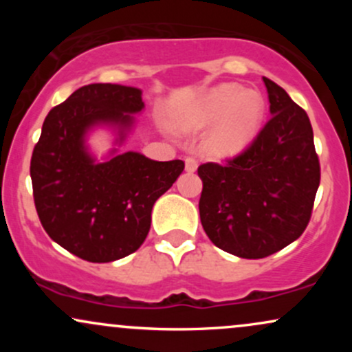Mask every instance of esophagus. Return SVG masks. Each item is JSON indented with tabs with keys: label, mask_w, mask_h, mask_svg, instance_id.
Wrapping results in <instances>:
<instances>
[{
	"label": "esophagus",
	"mask_w": 352,
	"mask_h": 352,
	"mask_svg": "<svg viewBox=\"0 0 352 352\" xmlns=\"http://www.w3.org/2000/svg\"><path fill=\"white\" fill-rule=\"evenodd\" d=\"M197 167H199V162H197L193 157H185V170L187 172H195Z\"/></svg>",
	"instance_id": "34e87169"
}]
</instances>
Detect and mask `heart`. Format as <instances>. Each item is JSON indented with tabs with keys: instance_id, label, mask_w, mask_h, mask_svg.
Here are the masks:
<instances>
[{
	"instance_id": "obj_1",
	"label": "heart",
	"mask_w": 352,
	"mask_h": 352,
	"mask_svg": "<svg viewBox=\"0 0 352 352\" xmlns=\"http://www.w3.org/2000/svg\"><path fill=\"white\" fill-rule=\"evenodd\" d=\"M265 100L258 92L235 84L213 87L182 119L184 131H199L213 125L204 140V148L213 159H232L241 153L261 131Z\"/></svg>"
}]
</instances>
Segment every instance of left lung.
Listing matches in <instances>:
<instances>
[{
  "instance_id": "obj_1",
  "label": "left lung",
  "mask_w": 352,
  "mask_h": 352,
  "mask_svg": "<svg viewBox=\"0 0 352 352\" xmlns=\"http://www.w3.org/2000/svg\"><path fill=\"white\" fill-rule=\"evenodd\" d=\"M272 119L246 151L199 167L201 227L223 252L248 260L293 243L309 223L321 168L309 117L263 78Z\"/></svg>"
}]
</instances>
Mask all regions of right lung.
<instances>
[{"label": "right lung", "instance_id": "1", "mask_svg": "<svg viewBox=\"0 0 352 352\" xmlns=\"http://www.w3.org/2000/svg\"><path fill=\"white\" fill-rule=\"evenodd\" d=\"M142 109L140 89L89 84L51 109L34 145L31 182L43 228L91 263H109L139 250L151 230L153 204L184 172L182 160L157 162L139 152L112 148L106 162L91 155L89 131L116 127L120 145Z\"/></svg>", "mask_w": 352, "mask_h": 352}]
</instances>
